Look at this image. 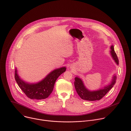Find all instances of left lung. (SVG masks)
<instances>
[{"mask_svg": "<svg viewBox=\"0 0 131 131\" xmlns=\"http://www.w3.org/2000/svg\"><path fill=\"white\" fill-rule=\"evenodd\" d=\"M110 54L112 58H113L115 62L117 65L119 64V60L117 55L115 52L114 46H111L110 47ZM116 76L114 75L111 83L107 86H105L103 89H100L96 91H90L87 89L84 85L82 80L78 77L74 78V85L76 90L79 96L84 100L94 101L97 100H100L102 99L108 91L114 86L116 81Z\"/></svg>", "mask_w": 131, "mask_h": 131, "instance_id": "8db88e82", "label": "left lung"}]
</instances>
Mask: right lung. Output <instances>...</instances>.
<instances>
[{"mask_svg":"<svg viewBox=\"0 0 131 131\" xmlns=\"http://www.w3.org/2000/svg\"><path fill=\"white\" fill-rule=\"evenodd\" d=\"M65 67L56 69L41 81L36 83H29L22 80L18 76L16 68L15 70V79L25 95L30 99L43 100L47 98L52 92L55 82L62 73L66 71Z\"/></svg>","mask_w":131,"mask_h":131,"instance_id":"1","label":"right lung"}]
</instances>
